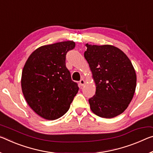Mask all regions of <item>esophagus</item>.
Here are the masks:
<instances>
[{
	"mask_svg": "<svg viewBox=\"0 0 153 153\" xmlns=\"http://www.w3.org/2000/svg\"><path fill=\"white\" fill-rule=\"evenodd\" d=\"M79 85H80L81 86H83L84 84H85V81H84V79H81L80 80H79Z\"/></svg>",
	"mask_w": 153,
	"mask_h": 153,
	"instance_id": "obj_1",
	"label": "esophagus"
}]
</instances>
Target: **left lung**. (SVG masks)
<instances>
[{
  "mask_svg": "<svg viewBox=\"0 0 153 153\" xmlns=\"http://www.w3.org/2000/svg\"><path fill=\"white\" fill-rule=\"evenodd\" d=\"M84 57L95 82L96 92L88 99L92 111L111 118L129 106L136 87V74L127 56L110 45H85Z\"/></svg>",
  "mask_w": 153,
  "mask_h": 153,
  "instance_id": "8db88e82",
  "label": "left lung"
}]
</instances>
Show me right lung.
<instances>
[{
	"label": "right lung",
	"instance_id": "add662e5",
	"mask_svg": "<svg viewBox=\"0 0 153 153\" xmlns=\"http://www.w3.org/2000/svg\"><path fill=\"white\" fill-rule=\"evenodd\" d=\"M73 41L41 46L30 55L22 70L21 86L31 109L46 120H56L69 110L78 92L66 67L68 51Z\"/></svg>",
	"mask_w": 153,
	"mask_h": 153
}]
</instances>
